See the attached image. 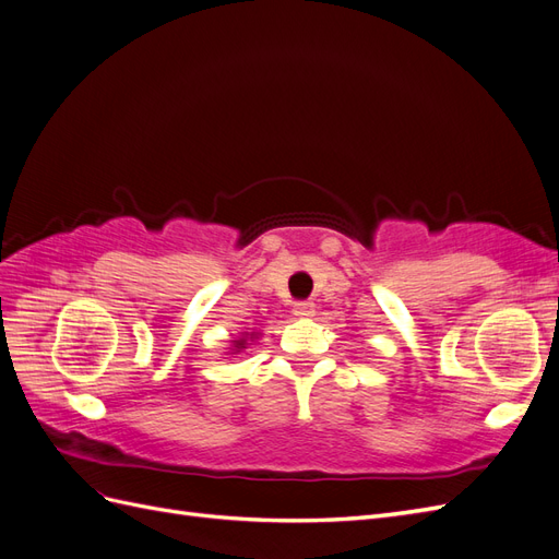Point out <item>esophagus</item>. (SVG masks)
Instances as JSON below:
<instances>
[{
    "instance_id": "1",
    "label": "esophagus",
    "mask_w": 559,
    "mask_h": 559,
    "mask_svg": "<svg viewBox=\"0 0 559 559\" xmlns=\"http://www.w3.org/2000/svg\"><path fill=\"white\" fill-rule=\"evenodd\" d=\"M294 314L300 319H308L314 314V302L312 300H300L294 306Z\"/></svg>"
}]
</instances>
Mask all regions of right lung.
<instances>
[{
  "label": "right lung",
  "mask_w": 559,
  "mask_h": 559,
  "mask_svg": "<svg viewBox=\"0 0 559 559\" xmlns=\"http://www.w3.org/2000/svg\"><path fill=\"white\" fill-rule=\"evenodd\" d=\"M249 335L253 337V335H257V333H249ZM233 347L240 352V349H245V347H247V341H245V337H240V341H233Z\"/></svg>",
  "instance_id": "obj_1"
}]
</instances>
